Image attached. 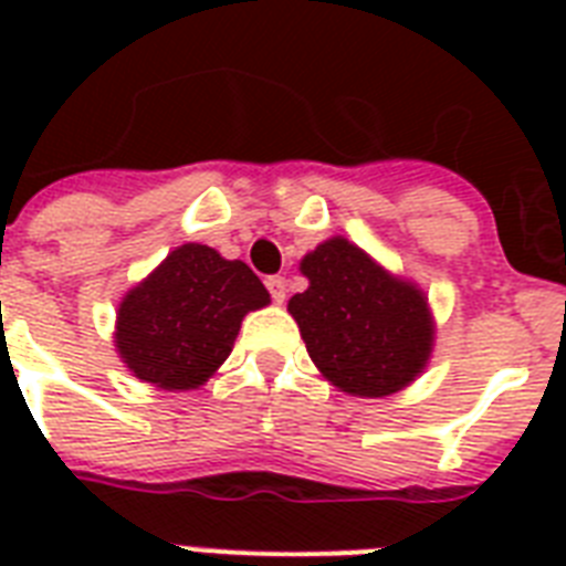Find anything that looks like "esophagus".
Returning <instances> with one entry per match:
<instances>
[{
    "label": "esophagus",
    "instance_id": "esophagus-1",
    "mask_svg": "<svg viewBox=\"0 0 566 566\" xmlns=\"http://www.w3.org/2000/svg\"><path fill=\"white\" fill-rule=\"evenodd\" d=\"M266 291H270L275 305H282L284 296H287V282H284L282 275H270V279H266Z\"/></svg>",
    "mask_w": 566,
    "mask_h": 566
}]
</instances>
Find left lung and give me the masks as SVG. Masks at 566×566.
<instances>
[{
  "mask_svg": "<svg viewBox=\"0 0 566 566\" xmlns=\"http://www.w3.org/2000/svg\"><path fill=\"white\" fill-rule=\"evenodd\" d=\"M308 291L287 302L311 361L349 396L381 399L426 373L434 353L429 296L353 240H323L300 261Z\"/></svg>",
  "mask_w": 566,
  "mask_h": 566,
  "instance_id": "obj_1",
  "label": "left lung"
}]
</instances>
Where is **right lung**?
Returning <instances> with one entry per match:
<instances>
[{"instance_id":"1","label":"right lung","mask_w":566,"mask_h":566,"mask_svg":"<svg viewBox=\"0 0 566 566\" xmlns=\"http://www.w3.org/2000/svg\"><path fill=\"white\" fill-rule=\"evenodd\" d=\"M270 293L243 261L205 243H181L119 300L114 346L140 381L196 390L229 358L249 311Z\"/></svg>"}]
</instances>
